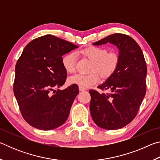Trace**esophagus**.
<instances>
[{
  "label": "esophagus",
  "instance_id": "34e87169",
  "mask_svg": "<svg viewBox=\"0 0 160 160\" xmlns=\"http://www.w3.org/2000/svg\"><path fill=\"white\" fill-rule=\"evenodd\" d=\"M87 90L86 88H82V87H79V90H80V91H85V90Z\"/></svg>",
  "mask_w": 160,
  "mask_h": 160
}]
</instances>
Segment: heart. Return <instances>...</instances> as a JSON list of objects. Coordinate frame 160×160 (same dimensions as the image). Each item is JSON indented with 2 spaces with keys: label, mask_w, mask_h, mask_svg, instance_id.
<instances>
[{
  "label": "heart",
  "mask_w": 160,
  "mask_h": 160,
  "mask_svg": "<svg viewBox=\"0 0 160 160\" xmlns=\"http://www.w3.org/2000/svg\"><path fill=\"white\" fill-rule=\"evenodd\" d=\"M84 56L92 61L89 74H75L68 78V82L70 85H77L84 88H90L99 82V76L108 78L113 74L118 66L120 61L119 54L114 51H107L103 47L92 46L81 51ZM77 62V53L70 52L62 58V65L65 70L72 73L75 70Z\"/></svg>",
  "instance_id": "b5f03b06"
}]
</instances>
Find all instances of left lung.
I'll list each match as a JSON object with an SVG mask.
<instances>
[{"label":"left lung","instance_id":"obj_1","mask_svg":"<svg viewBox=\"0 0 160 160\" xmlns=\"http://www.w3.org/2000/svg\"><path fill=\"white\" fill-rule=\"evenodd\" d=\"M109 42L119 50L118 66L112 75L98 86L110 93L100 94L90 90V109L96 125L104 129L116 130L128 125L136 116L146 93L147 66L139 45L128 35H109L94 45Z\"/></svg>","mask_w":160,"mask_h":160}]
</instances>
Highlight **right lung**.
<instances>
[{
	"label": "right lung",
	"instance_id": "obj_1",
	"mask_svg": "<svg viewBox=\"0 0 160 160\" xmlns=\"http://www.w3.org/2000/svg\"><path fill=\"white\" fill-rule=\"evenodd\" d=\"M78 47L51 34L32 40L17 61L13 91L21 114L29 125L54 129L66 122L78 93L72 85L63 90L67 72L62 56Z\"/></svg>",
	"mask_w": 160,
	"mask_h": 160
}]
</instances>
